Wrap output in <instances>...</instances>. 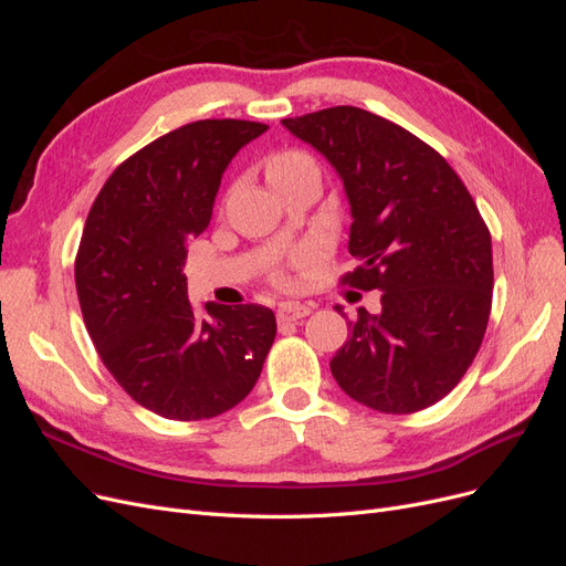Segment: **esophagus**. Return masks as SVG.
<instances>
[{
    "instance_id": "34e87169",
    "label": "esophagus",
    "mask_w": 566,
    "mask_h": 566,
    "mask_svg": "<svg viewBox=\"0 0 566 566\" xmlns=\"http://www.w3.org/2000/svg\"><path fill=\"white\" fill-rule=\"evenodd\" d=\"M310 314H312L310 306L293 304V302H283V304L279 306L276 318H279V323H295V321H300V318H304V316H310Z\"/></svg>"
}]
</instances>
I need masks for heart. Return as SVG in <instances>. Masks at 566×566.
I'll return each instance as SVG.
<instances>
[{
	"mask_svg": "<svg viewBox=\"0 0 566 566\" xmlns=\"http://www.w3.org/2000/svg\"><path fill=\"white\" fill-rule=\"evenodd\" d=\"M302 175H318V165L304 150H281L266 160V177L273 188L293 181Z\"/></svg>",
	"mask_w": 566,
	"mask_h": 566,
	"instance_id": "obj_1",
	"label": "heart"
}]
</instances>
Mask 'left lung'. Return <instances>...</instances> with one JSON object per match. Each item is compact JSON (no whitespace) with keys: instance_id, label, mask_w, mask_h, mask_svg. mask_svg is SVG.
Here are the masks:
<instances>
[{"instance_id":"left-lung-1","label":"left lung","mask_w":566,"mask_h":566,"mask_svg":"<svg viewBox=\"0 0 566 566\" xmlns=\"http://www.w3.org/2000/svg\"><path fill=\"white\" fill-rule=\"evenodd\" d=\"M283 125L345 181L358 266L339 283L382 293L380 314L361 306L349 321L333 378L380 413L437 403L472 366L491 314V233L476 202L430 144L380 115L335 106Z\"/></svg>"}]
</instances>
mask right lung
Returning <instances> with one entry per match:
<instances>
[{
    "label": "right lung",
    "instance_id": "obj_1",
    "mask_svg": "<svg viewBox=\"0 0 566 566\" xmlns=\"http://www.w3.org/2000/svg\"><path fill=\"white\" fill-rule=\"evenodd\" d=\"M266 129L227 117L160 136L115 167L84 221L75 256L84 325L117 385L167 420H208L241 403L276 337L262 304H210L212 321L198 318L181 273L227 165Z\"/></svg>",
    "mask_w": 566,
    "mask_h": 566
}]
</instances>
